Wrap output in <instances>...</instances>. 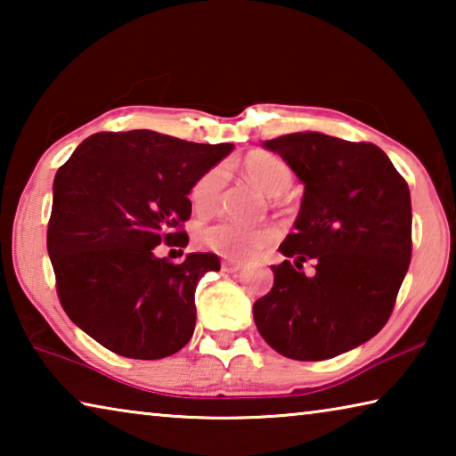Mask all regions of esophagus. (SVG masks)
<instances>
[{
  "instance_id": "1",
  "label": "esophagus",
  "mask_w": 456,
  "mask_h": 456,
  "mask_svg": "<svg viewBox=\"0 0 456 456\" xmlns=\"http://www.w3.org/2000/svg\"><path fill=\"white\" fill-rule=\"evenodd\" d=\"M221 267H223V272L235 273V272H239V269H243V264H235V261H223Z\"/></svg>"
}]
</instances>
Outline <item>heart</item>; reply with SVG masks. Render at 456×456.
Listing matches in <instances>:
<instances>
[{"label":"heart","instance_id":"obj_1","mask_svg":"<svg viewBox=\"0 0 456 456\" xmlns=\"http://www.w3.org/2000/svg\"><path fill=\"white\" fill-rule=\"evenodd\" d=\"M243 175L256 187H259L265 195L277 197L291 187L293 173L283 159L275 157L265 151H253L245 154ZM225 181L221 167H213L191 189V205L192 211L199 215H207L217 205L219 192ZM273 229L265 225H239L233 221H217L203 229H199L197 239L207 249L219 253L221 257L245 261L267 247L273 241Z\"/></svg>","mask_w":456,"mask_h":456}]
</instances>
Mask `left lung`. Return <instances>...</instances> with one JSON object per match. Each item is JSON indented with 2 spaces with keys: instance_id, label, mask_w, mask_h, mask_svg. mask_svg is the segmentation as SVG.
<instances>
[{
  "instance_id": "left-lung-1",
  "label": "left lung",
  "mask_w": 456,
  "mask_h": 456,
  "mask_svg": "<svg viewBox=\"0 0 456 456\" xmlns=\"http://www.w3.org/2000/svg\"><path fill=\"white\" fill-rule=\"evenodd\" d=\"M304 183L302 207L272 265L273 288L253 304L259 334L281 356L328 360L388 322L412 256L408 184L382 149L322 133L265 141ZM314 263L312 276L301 272Z\"/></svg>"
}]
</instances>
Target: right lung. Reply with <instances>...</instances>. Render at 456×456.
Returning a JSON list of instances; mask_svg holds the SVG:
<instances>
[{
  "label": "right lung",
  "mask_w": 456,
  "mask_h": 456,
  "mask_svg": "<svg viewBox=\"0 0 456 456\" xmlns=\"http://www.w3.org/2000/svg\"><path fill=\"white\" fill-rule=\"evenodd\" d=\"M233 144H197L154 130L88 136L53 179L48 253L60 304L118 356L160 360L195 331V289L219 272L215 253L183 264L157 247H187L189 192Z\"/></svg>",
  "instance_id": "add662e5"
}]
</instances>
